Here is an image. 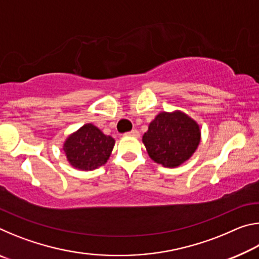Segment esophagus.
Returning a JSON list of instances; mask_svg holds the SVG:
<instances>
[{
    "instance_id": "esophagus-1",
    "label": "esophagus",
    "mask_w": 259,
    "mask_h": 259,
    "mask_svg": "<svg viewBox=\"0 0 259 259\" xmlns=\"http://www.w3.org/2000/svg\"><path fill=\"white\" fill-rule=\"evenodd\" d=\"M126 135H128V136H131V137L138 138V137H139V131L135 129V130H133V131H130V133H128Z\"/></svg>"
}]
</instances>
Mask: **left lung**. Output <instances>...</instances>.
<instances>
[{"label": "left lung", "mask_w": 259, "mask_h": 259, "mask_svg": "<svg viewBox=\"0 0 259 259\" xmlns=\"http://www.w3.org/2000/svg\"><path fill=\"white\" fill-rule=\"evenodd\" d=\"M200 140L199 124L181 111L159 113L143 136L151 159L166 168H176L190 159Z\"/></svg>", "instance_id": "1"}]
</instances>
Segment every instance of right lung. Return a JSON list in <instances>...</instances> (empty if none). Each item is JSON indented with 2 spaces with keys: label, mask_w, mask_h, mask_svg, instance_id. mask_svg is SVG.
<instances>
[{
  "label": "right lung",
  "mask_w": 259,
  "mask_h": 259,
  "mask_svg": "<svg viewBox=\"0 0 259 259\" xmlns=\"http://www.w3.org/2000/svg\"><path fill=\"white\" fill-rule=\"evenodd\" d=\"M115 140L103 134L93 123H87L65 140L63 150L69 164L89 171L105 164L111 156Z\"/></svg>",
  "instance_id": "add662e5"
}]
</instances>
